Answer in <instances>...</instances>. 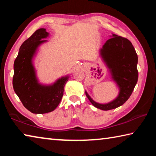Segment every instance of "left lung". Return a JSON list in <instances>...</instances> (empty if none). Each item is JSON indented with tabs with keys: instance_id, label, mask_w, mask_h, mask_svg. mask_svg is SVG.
Returning a JSON list of instances; mask_svg holds the SVG:
<instances>
[{
	"instance_id": "8db88e82",
	"label": "left lung",
	"mask_w": 156,
	"mask_h": 156,
	"mask_svg": "<svg viewBox=\"0 0 156 156\" xmlns=\"http://www.w3.org/2000/svg\"><path fill=\"white\" fill-rule=\"evenodd\" d=\"M100 52L113 79L119 86L120 94L113 101L105 105L97 103L86 91L85 94L94 107L107 111L122 105L131 96L138 79V55L128 39L115 34L107 41Z\"/></svg>"
}]
</instances>
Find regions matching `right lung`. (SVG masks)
<instances>
[{
    "label": "right lung",
    "mask_w": 156,
    "mask_h": 156,
    "mask_svg": "<svg viewBox=\"0 0 156 156\" xmlns=\"http://www.w3.org/2000/svg\"><path fill=\"white\" fill-rule=\"evenodd\" d=\"M49 35L46 30H37L24 41L14 64L13 87L26 109L34 113H46L54 111L61 100L68 77L58 80L52 85H41L37 81L32 65L33 56L39 44Z\"/></svg>",
    "instance_id": "obj_1"
}]
</instances>
